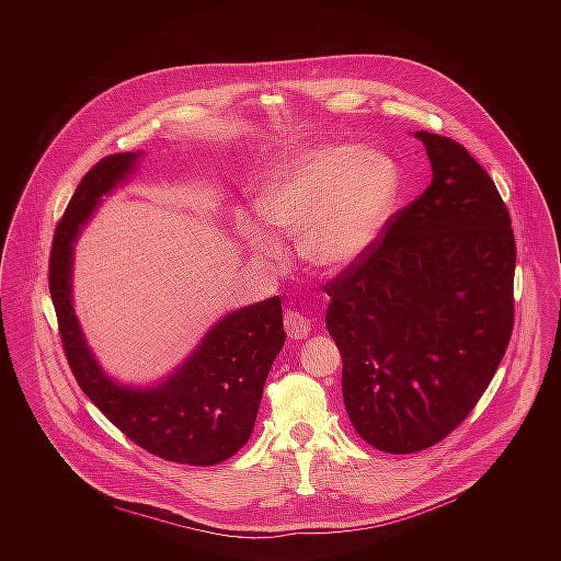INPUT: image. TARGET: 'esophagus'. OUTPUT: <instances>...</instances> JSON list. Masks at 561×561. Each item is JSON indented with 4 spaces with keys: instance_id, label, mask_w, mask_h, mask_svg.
Listing matches in <instances>:
<instances>
[{
    "instance_id": "obj_1",
    "label": "esophagus",
    "mask_w": 561,
    "mask_h": 561,
    "mask_svg": "<svg viewBox=\"0 0 561 561\" xmlns=\"http://www.w3.org/2000/svg\"><path fill=\"white\" fill-rule=\"evenodd\" d=\"M285 330L291 339H305L311 334V321L298 311H287L285 313Z\"/></svg>"
}]
</instances>
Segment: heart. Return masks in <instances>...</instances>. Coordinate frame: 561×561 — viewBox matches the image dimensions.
<instances>
[{
  "label": "heart",
  "mask_w": 561,
  "mask_h": 561,
  "mask_svg": "<svg viewBox=\"0 0 561 561\" xmlns=\"http://www.w3.org/2000/svg\"><path fill=\"white\" fill-rule=\"evenodd\" d=\"M398 190L400 172L389 156L363 147H316L283 161L252 205L261 225L296 236L311 267L341 272L376 241ZM240 236L259 259L280 261V245L256 222L240 220Z\"/></svg>",
  "instance_id": "heart-1"
}]
</instances>
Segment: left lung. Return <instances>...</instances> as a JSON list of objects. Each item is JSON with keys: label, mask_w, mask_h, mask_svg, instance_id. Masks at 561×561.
<instances>
[{"label": "left lung", "mask_w": 561, "mask_h": 561, "mask_svg": "<svg viewBox=\"0 0 561 561\" xmlns=\"http://www.w3.org/2000/svg\"><path fill=\"white\" fill-rule=\"evenodd\" d=\"M412 136L430 187L325 285L347 416L387 454L427 449L469 416L514 325L516 245L492 179L462 145Z\"/></svg>", "instance_id": "8db88e82"}]
</instances>
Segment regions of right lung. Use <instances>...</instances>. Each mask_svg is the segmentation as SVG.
I'll list each match as a JSON object with an SVG mask.
<instances>
[{
    "instance_id": "right-lung-1",
    "label": "right lung",
    "mask_w": 561,
    "mask_h": 561,
    "mask_svg": "<svg viewBox=\"0 0 561 561\" xmlns=\"http://www.w3.org/2000/svg\"><path fill=\"white\" fill-rule=\"evenodd\" d=\"M145 158L116 153L81 179L54 238L49 291L67 360L81 391L125 436L170 462L211 467L248 443L270 367L285 345L280 298L225 313L163 378L127 385L94 356L73 305L76 241L103 203L134 179Z\"/></svg>"
}]
</instances>
